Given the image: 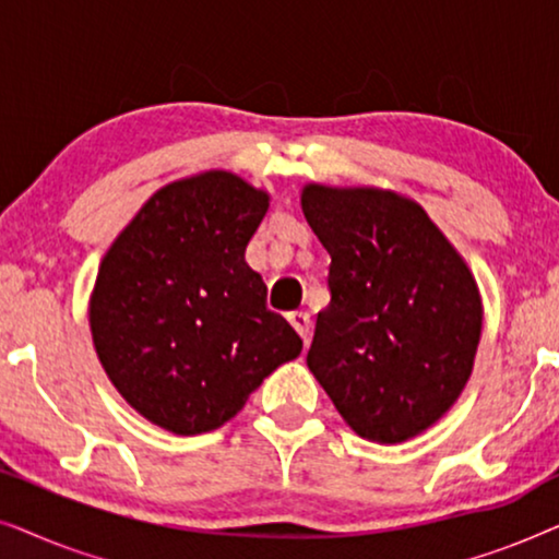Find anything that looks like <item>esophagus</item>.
Returning <instances> with one entry per match:
<instances>
[{
	"label": "esophagus",
	"mask_w": 559,
	"mask_h": 559,
	"mask_svg": "<svg viewBox=\"0 0 559 559\" xmlns=\"http://www.w3.org/2000/svg\"><path fill=\"white\" fill-rule=\"evenodd\" d=\"M287 320L289 323H293V328L297 333L302 335V341H305V346H308V341H310V316L308 312H302V310H295V312H287Z\"/></svg>",
	"instance_id": "1"
}]
</instances>
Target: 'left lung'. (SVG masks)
Returning a JSON list of instances; mask_svg holds the SVG:
<instances>
[{"label": "left lung", "mask_w": 559, "mask_h": 559, "mask_svg": "<svg viewBox=\"0 0 559 559\" xmlns=\"http://www.w3.org/2000/svg\"><path fill=\"white\" fill-rule=\"evenodd\" d=\"M300 205L331 254L308 369L358 438H417L471 379L484 325L476 277L396 190L308 182Z\"/></svg>", "instance_id": "8db88e82"}]
</instances>
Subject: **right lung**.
<instances>
[{"instance_id": "add662e5", "label": "right lung", "mask_w": 559, "mask_h": 559, "mask_svg": "<svg viewBox=\"0 0 559 559\" xmlns=\"http://www.w3.org/2000/svg\"><path fill=\"white\" fill-rule=\"evenodd\" d=\"M270 193L228 170L167 182L98 266L88 325L114 389L152 425L201 435L300 356L302 341L266 308L247 243Z\"/></svg>"}]
</instances>
